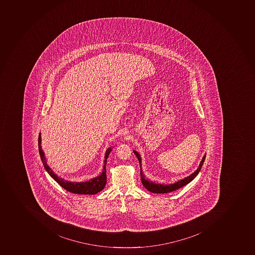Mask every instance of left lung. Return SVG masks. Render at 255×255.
<instances>
[{"mask_svg":"<svg viewBox=\"0 0 255 255\" xmlns=\"http://www.w3.org/2000/svg\"><path fill=\"white\" fill-rule=\"evenodd\" d=\"M133 152L135 153L137 158L139 160V165H140V179H141L142 184H143V186H144L148 191H150V192L156 193V194H165V193L171 192V191H176V190L181 188L182 186L188 184L189 182H191V181L198 175V173L200 171L202 165H203V162L205 161L206 158V155H204L203 159H202L201 162L199 164V168L196 169V171L194 172L192 174L188 176L187 178L180 180V181L175 182V183H173V184L163 185L157 184V183L150 182L148 180L145 179V177L143 175V172H142L141 170V158H140V156H139V153H138L136 151H133Z\"/></svg>","mask_w":255,"mask_h":255,"instance_id":"1","label":"left lung"}]
</instances>
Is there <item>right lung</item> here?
<instances>
[{
    "instance_id": "right-lung-1",
    "label": "right lung",
    "mask_w": 255,
    "mask_h": 255,
    "mask_svg": "<svg viewBox=\"0 0 255 255\" xmlns=\"http://www.w3.org/2000/svg\"><path fill=\"white\" fill-rule=\"evenodd\" d=\"M39 152L40 155L41 160L43 162V166L45 168L47 173H49L50 176L53 178L55 181L59 183L60 186H62L63 188L65 189L66 191L69 192L73 193V194H78V195H94L96 193L102 191L105 187L106 183H107V172H106V165H107V159L109 156L110 152L112 151V148H108L105 155V161H104V166H103V172L101 173V175L97 178H93L88 182H71L65 181L62 178H59L56 174L54 173L52 169H50V167L47 165V161H46L45 157H44V153L43 150L41 148V135H39Z\"/></svg>"
}]
</instances>
